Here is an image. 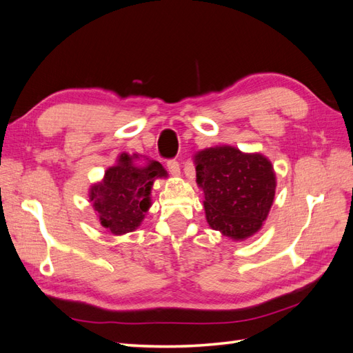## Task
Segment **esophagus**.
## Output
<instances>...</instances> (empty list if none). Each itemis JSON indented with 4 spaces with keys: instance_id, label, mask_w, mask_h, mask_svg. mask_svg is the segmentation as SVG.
<instances>
[{
    "instance_id": "obj_1",
    "label": "esophagus",
    "mask_w": 353,
    "mask_h": 353,
    "mask_svg": "<svg viewBox=\"0 0 353 353\" xmlns=\"http://www.w3.org/2000/svg\"><path fill=\"white\" fill-rule=\"evenodd\" d=\"M168 170H169V174L174 175V176H179L181 175V166H179V163L176 162V160H169V162H168Z\"/></svg>"
}]
</instances>
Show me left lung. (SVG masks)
Masks as SVG:
<instances>
[{"mask_svg":"<svg viewBox=\"0 0 353 353\" xmlns=\"http://www.w3.org/2000/svg\"><path fill=\"white\" fill-rule=\"evenodd\" d=\"M193 160L209 227L234 241L258 232L275 197L276 176L271 160L227 144L203 148Z\"/></svg>","mask_w":353,"mask_h":353,"instance_id":"obj_1","label":"left lung"}]
</instances>
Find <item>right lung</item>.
<instances>
[{"instance_id": "1", "label": "right lung", "mask_w": 353, "mask_h": 353, "mask_svg": "<svg viewBox=\"0 0 353 353\" xmlns=\"http://www.w3.org/2000/svg\"><path fill=\"white\" fill-rule=\"evenodd\" d=\"M140 154L121 153L104 176L90 187V201L99 213L101 227L113 236H123L141 225L152 206V188L157 178H166V169L145 157V165L135 162Z\"/></svg>"}]
</instances>
